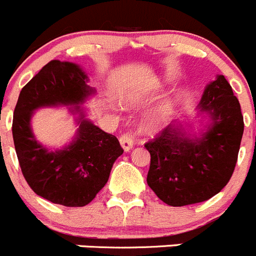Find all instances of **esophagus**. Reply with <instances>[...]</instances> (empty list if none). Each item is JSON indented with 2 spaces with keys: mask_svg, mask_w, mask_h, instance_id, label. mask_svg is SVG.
Returning <instances> with one entry per match:
<instances>
[{
  "mask_svg": "<svg viewBox=\"0 0 256 256\" xmlns=\"http://www.w3.org/2000/svg\"><path fill=\"white\" fill-rule=\"evenodd\" d=\"M120 144L121 146L124 148V150L125 152H128V150L131 149V148L134 146V138L131 134H122V135L120 136Z\"/></svg>",
  "mask_w": 256,
  "mask_h": 256,
  "instance_id": "esophagus-1",
  "label": "esophagus"
}]
</instances>
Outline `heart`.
<instances>
[{
    "label": "heart",
    "mask_w": 256,
    "mask_h": 256,
    "mask_svg": "<svg viewBox=\"0 0 256 256\" xmlns=\"http://www.w3.org/2000/svg\"><path fill=\"white\" fill-rule=\"evenodd\" d=\"M152 122H154V121H152H152H150V124H152Z\"/></svg>",
    "instance_id": "b5f03b06"
}]
</instances>
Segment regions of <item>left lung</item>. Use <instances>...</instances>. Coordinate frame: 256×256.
Masks as SVG:
<instances>
[{
	"label": "left lung",
	"mask_w": 256,
	"mask_h": 256,
	"mask_svg": "<svg viewBox=\"0 0 256 256\" xmlns=\"http://www.w3.org/2000/svg\"><path fill=\"white\" fill-rule=\"evenodd\" d=\"M200 110L211 114L204 136L190 139L182 126L169 125L145 142L150 152L146 182L173 207L210 200L228 183L235 170L244 132V117L232 88L224 76L210 83Z\"/></svg>",
	"instance_id": "8db88e82"
}]
</instances>
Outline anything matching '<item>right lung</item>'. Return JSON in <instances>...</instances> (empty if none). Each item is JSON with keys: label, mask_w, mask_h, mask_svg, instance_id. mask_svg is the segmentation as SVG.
Listing matches in <instances>:
<instances>
[{"label": "right lung", "mask_w": 256, "mask_h": 256, "mask_svg": "<svg viewBox=\"0 0 256 256\" xmlns=\"http://www.w3.org/2000/svg\"><path fill=\"white\" fill-rule=\"evenodd\" d=\"M92 92L80 66L50 60L18 96L12 120L18 164L31 190L52 204L66 207L90 204L107 183L124 149L116 136L104 132L82 114L76 140L60 152H48L31 132V114L42 106L78 104Z\"/></svg>", "instance_id": "obj_1"}]
</instances>
